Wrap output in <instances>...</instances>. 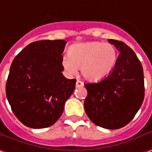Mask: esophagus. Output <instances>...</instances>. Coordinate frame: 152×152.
<instances>
[{
    "instance_id": "34e87169",
    "label": "esophagus",
    "mask_w": 152,
    "mask_h": 152,
    "mask_svg": "<svg viewBox=\"0 0 152 152\" xmlns=\"http://www.w3.org/2000/svg\"><path fill=\"white\" fill-rule=\"evenodd\" d=\"M83 82H81V81H77L76 83V88H81V87H83Z\"/></svg>"
}]
</instances>
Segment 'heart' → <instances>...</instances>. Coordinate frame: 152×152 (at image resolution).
<instances>
[{
  "instance_id": "b5f03b06",
  "label": "heart",
  "mask_w": 152,
  "mask_h": 152,
  "mask_svg": "<svg viewBox=\"0 0 152 152\" xmlns=\"http://www.w3.org/2000/svg\"><path fill=\"white\" fill-rule=\"evenodd\" d=\"M116 60V50L112 44L88 42L69 47L68 57H64L61 64L67 75H76L77 68H80L86 80L97 83L113 71Z\"/></svg>"
}]
</instances>
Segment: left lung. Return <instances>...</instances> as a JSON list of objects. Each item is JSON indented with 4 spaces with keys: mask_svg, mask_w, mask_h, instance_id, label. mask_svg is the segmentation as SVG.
I'll list each match as a JSON object with an SVG mask.
<instances>
[{
    "mask_svg": "<svg viewBox=\"0 0 152 152\" xmlns=\"http://www.w3.org/2000/svg\"><path fill=\"white\" fill-rule=\"evenodd\" d=\"M120 52L113 71L98 83H86L84 109L97 126L118 129L132 121L145 97L143 67L134 52L121 41L108 40Z\"/></svg>",
    "mask_w": 152,
    "mask_h": 152,
    "instance_id": "1",
    "label": "left lung"
}]
</instances>
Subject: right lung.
Segmentation results:
<instances>
[{
	"label": "right lung",
	"mask_w": 152,
	"mask_h": 152,
	"mask_svg": "<svg viewBox=\"0 0 152 152\" xmlns=\"http://www.w3.org/2000/svg\"><path fill=\"white\" fill-rule=\"evenodd\" d=\"M66 42L42 40L26 46L11 64L6 94L23 125L48 128L61 116L73 94L76 79L64 76L61 60Z\"/></svg>",
	"instance_id": "right-lung-1"
}]
</instances>
